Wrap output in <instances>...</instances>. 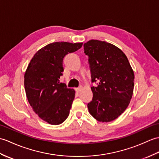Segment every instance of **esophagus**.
<instances>
[{
    "label": "esophagus",
    "mask_w": 159,
    "mask_h": 159,
    "mask_svg": "<svg viewBox=\"0 0 159 159\" xmlns=\"http://www.w3.org/2000/svg\"><path fill=\"white\" fill-rule=\"evenodd\" d=\"M82 86H80V87L77 88V89H76V90H77V92H78V93H80V92L82 90Z\"/></svg>",
    "instance_id": "34e87169"
}]
</instances>
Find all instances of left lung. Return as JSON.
<instances>
[{"label":"left lung","instance_id":"obj_1","mask_svg":"<svg viewBox=\"0 0 159 159\" xmlns=\"http://www.w3.org/2000/svg\"><path fill=\"white\" fill-rule=\"evenodd\" d=\"M89 56L93 100L88 104L89 113L97 120L111 122L120 116L131 99L134 72L120 49L105 41L90 40L84 44Z\"/></svg>","mask_w":159,"mask_h":159}]
</instances>
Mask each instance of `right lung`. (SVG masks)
<instances>
[{"mask_svg":"<svg viewBox=\"0 0 159 159\" xmlns=\"http://www.w3.org/2000/svg\"><path fill=\"white\" fill-rule=\"evenodd\" d=\"M83 43L54 42L34 55L24 74L26 94L33 111L43 120L53 125L67 118L75 92L59 79L64 70L65 56L79 50Z\"/></svg>","mask_w":159,"mask_h":159,"instance_id":"add662e5","label":"right lung"}]
</instances>
